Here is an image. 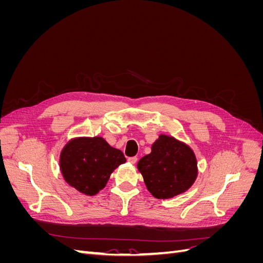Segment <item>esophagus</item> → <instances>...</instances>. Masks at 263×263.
<instances>
[{
    "instance_id": "esophagus-1",
    "label": "esophagus",
    "mask_w": 263,
    "mask_h": 263,
    "mask_svg": "<svg viewBox=\"0 0 263 263\" xmlns=\"http://www.w3.org/2000/svg\"><path fill=\"white\" fill-rule=\"evenodd\" d=\"M127 161H128L132 164H135L137 162V157H130V158L127 159Z\"/></svg>"
}]
</instances>
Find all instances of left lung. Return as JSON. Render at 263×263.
I'll use <instances>...</instances> for the list:
<instances>
[{"instance_id": "8db88e82", "label": "left lung", "mask_w": 263, "mask_h": 263, "mask_svg": "<svg viewBox=\"0 0 263 263\" xmlns=\"http://www.w3.org/2000/svg\"><path fill=\"white\" fill-rule=\"evenodd\" d=\"M137 168L156 198H171L187 191L197 177L196 158L184 142L160 135Z\"/></svg>"}]
</instances>
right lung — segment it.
I'll list each match as a JSON object with an SVG mask.
<instances>
[{
  "label": "right lung",
  "instance_id": "right-lung-1",
  "mask_svg": "<svg viewBox=\"0 0 263 263\" xmlns=\"http://www.w3.org/2000/svg\"><path fill=\"white\" fill-rule=\"evenodd\" d=\"M125 161L122 151L110 147L102 137H80L63 147L60 170L69 185L83 194L95 195Z\"/></svg>",
  "mask_w": 263,
  "mask_h": 263
}]
</instances>
